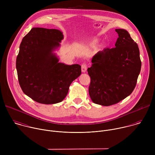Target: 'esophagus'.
<instances>
[{"label": "esophagus", "instance_id": "obj_1", "mask_svg": "<svg viewBox=\"0 0 155 155\" xmlns=\"http://www.w3.org/2000/svg\"><path fill=\"white\" fill-rule=\"evenodd\" d=\"M87 69V65L86 64H81V71L82 72H85Z\"/></svg>", "mask_w": 155, "mask_h": 155}]
</instances>
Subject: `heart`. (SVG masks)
<instances>
[{
	"mask_svg": "<svg viewBox=\"0 0 155 155\" xmlns=\"http://www.w3.org/2000/svg\"><path fill=\"white\" fill-rule=\"evenodd\" d=\"M97 40H94L93 41H92L90 44V45L91 47H94L96 45H97ZM104 47H102V48H103Z\"/></svg>",
	"mask_w": 155,
	"mask_h": 155,
	"instance_id": "obj_1",
	"label": "heart"
}]
</instances>
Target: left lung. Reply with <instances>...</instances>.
I'll return each instance as SVG.
<instances>
[{
  "instance_id": "8db88e82",
  "label": "left lung",
  "mask_w": 155,
  "mask_h": 155,
  "mask_svg": "<svg viewBox=\"0 0 155 155\" xmlns=\"http://www.w3.org/2000/svg\"><path fill=\"white\" fill-rule=\"evenodd\" d=\"M115 47L105 48L93 58L87 71L91 78L89 94L92 101L104 106L125 99L134 91L141 69L137 44L128 32L117 29Z\"/></svg>"
}]
</instances>
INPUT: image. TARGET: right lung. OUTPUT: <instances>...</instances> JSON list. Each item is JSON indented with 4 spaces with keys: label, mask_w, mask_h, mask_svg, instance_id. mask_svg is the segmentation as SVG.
Masks as SVG:
<instances>
[{
    "label": "right lung",
    "mask_w": 155,
    "mask_h": 155,
    "mask_svg": "<svg viewBox=\"0 0 155 155\" xmlns=\"http://www.w3.org/2000/svg\"><path fill=\"white\" fill-rule=\"evenodd\" d=\"M63 38L59 30L33 28L20 44L16 62L18 81L23 93L38 103L61 102L81 75L79 64L59 62L53 53Z\"/></svg>",
    "instance_id": "obj_1"
}]
</instances>
